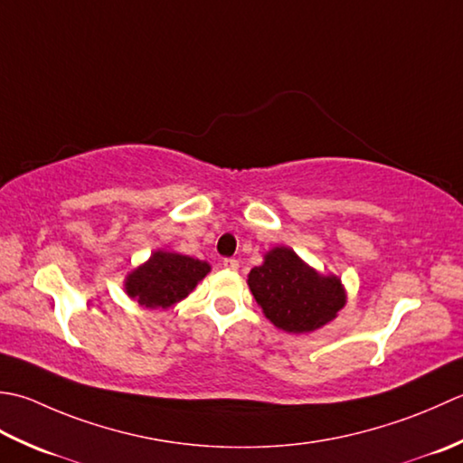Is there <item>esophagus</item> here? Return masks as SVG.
<instances>
[{"instance_id":"1","label":"esophagus","mask_w":463,"mask_h":463,"mask_svg":"<svg viewBox=\"0 0 463 463\" xmlns=\"http://www.w3.org/2000/svg\"><path fill=\"white\" fill-rule=\"evenodd\" d=\"M223 268H225V269H230V271H238L240 263H238V260L228 258V260H223Z\"/></svg>"}]
</instances>
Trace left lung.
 Masks as SVG:
<instances>
[{
  "label": "left lung",
  "mask_w": 463,
  "mask_h": 463,
  "mask_svg": "<svg viewBox=\"0 0 463 463\" xmlns=\"http://www.w3.org/2000/svg\"><path fill=\"white\" fill-rule=\"evenodd\" d=\"M250 291L263 316L288 334H309L334 322L347 304L335 273H322L288 245H276L248 273Z\"/></svg>",
  "instance_id": "1"
}]
</instances>
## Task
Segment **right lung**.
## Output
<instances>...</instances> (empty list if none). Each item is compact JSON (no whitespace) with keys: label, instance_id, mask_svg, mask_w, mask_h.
<instances>
[{"label":"right lung","instance_id":"add662e5","mask_svg":"<svg viewBox=\"0 0 463 463\" xmlns=\"http://www.w3.org/2000/svg\"><path fill=\"white\" fill-rule=\"evenodd\" d=\"M210 271L212 266L203 260L159 248L128 271L124 291L147 309H169L190 296Z\"/></svg>","mask_w":463,"mask_h":463}]
</instances>
